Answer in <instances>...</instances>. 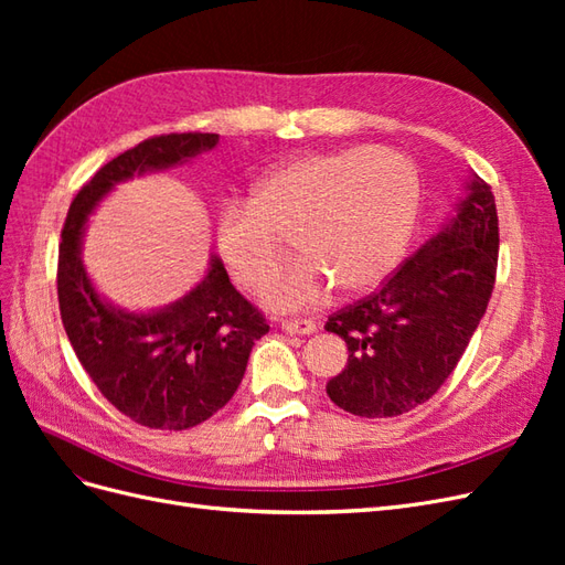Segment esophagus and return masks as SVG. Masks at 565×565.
Listing matches in <instances>:
<instances>
[{
	"label": "esophagus",
	"mask_w": 565,
	"mask_h": 565,
	"mask_svg": "<svg viewBox=\"0 0 565 565\" xmlns=\"http://www.w3.org/2000/svg\"><path fill=\"white\" fill-rule=\"evenodd\" d=\"M282 330L287 334H313L316 332V322L306 320V318H295V320H282Z\"/></svg>",
	"instance_id": "obj_1"
}]
</instances>
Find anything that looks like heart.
Segmentation results:
<instances>
[{
	"label": "heart",
	"instance_id": "heart-1",
	"mask_svg": "<svg viewBox=\"0 0 565 565\" xmlns=\"http://www.w3.org/2000/svg\"><path fill=\"white\" fill-rule=\"evenodd\" d=\"M417 210L419 174L398 150L313 152L270 169L252 198L221 202L216 245L237 282L264 289L287 262L292 235L303 256L266 301L309 309L337 282L353 295L380 287L403 259Z\"/></svg>",
	"mask_w": 565,
	"mask_h": 565
}]
</instances>
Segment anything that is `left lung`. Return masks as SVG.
I'll return each instance as SVG.
<instances>
[{
	"instance_id": "1",
	"label": "left lung",
	"mask_w": 565,
	"mask_h": 565,
	"mask_svg": "<svg viewBox=\"0 0 565 565\" xmlns=\"http://www.w3.org/2000/svg\"><path fill=\"white\" fill-rule=\"evenodd\" d=\"M450 224L382 289L332 313L324 330L349 347L328 396L351 415L382 419L429 401L457 367L498 276L500 221L490 185L473 177Z\"/></svg>"
}]
</instances>
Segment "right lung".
I'll return each instance as SVG.
<instances>
[{
    "instance_id": "right-lung-1",
    "label": "right lung",
    "mask_w": 565,
    "mask_h": 565,
    "mask_svg": "<svg viewBox=\"0 0 565 565\" xmlns=\"http://www.w3.org/2000/svg\"><path fill=\"white\" fill-rule=\"evenodd\" d=\"M218 143V134L150 136L113 158L79 188L58 247V309L92 382L119 413L148 429L183 431L210 419L243 382L249 351L268 332L266 316L212 259L204 280L158 313H125L96 295L79 262L89 212L119 181L179 164Z\"/></svg>"
}]
</instances>
